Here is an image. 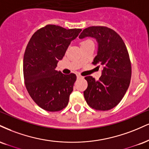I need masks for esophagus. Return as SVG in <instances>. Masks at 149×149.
<instances>
[{
  "label": "esophagus",
  "mask_w": 149,
  "mask_h": 149,
  "mask_svg": "<svg viewBox=\"0 0 149 149\" xmlns=\"http://www.w3.org/2000/svg\"><path fill=\"white\" fill-rule=\"evenodd\" d=\"M82 77L80 75H77V78H81Z\"/></svg>",
  "instance_id": "obj_1"
}]
</instances>
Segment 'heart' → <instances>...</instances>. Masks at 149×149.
Returning a JSON list of instances; mask_svg holds the SVG:
<instances>
[{
    "mask_svg": "<svg viewBox=\"0 0 149 149\" xmlns=\"http://www.w3.org/2000/svg\"><path fill=\"white\" fill-rule=\"evenodd\" d=\"M89 42H92V41L90 40V39H86V40L83 41V42H82L81 43V44H87V43H89Z\"/></svg>",
    "mask_w": 149,
    "mask_h": 149,
    "instance_id": "1",
    "label": "heart"
}]
</instances>
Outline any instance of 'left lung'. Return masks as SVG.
<instances>
[{"label":"left lung","mask_w":149,"mask_h":149,"mask_svg":"<svg viewBox=\"0 0 149 149\" xmlns=\"http://www.w3.org/2000/svg\"><path fill=\"white\" fill-rule=\"evenodd\" d=\"M86 37H92L97 42V54L93 64H99L103 70L98 80L90 76L85 77L88 86L84 96L93 109L110 110L121 101L130 85L131 64L126 46L121 37L107 27L85 28L79 38Z\"/></svg>","instance_id":"1"}]
</instances>
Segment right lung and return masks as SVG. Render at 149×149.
I'll return each instance as SVG.
<instances>
[{"instance_id":"add662e5","label":"right lung","mask_w":149,"mask_h":149,"mask_svg":"<svg viewBox=\"0 0 149 149\" xmlns=\"http://www.w3.org/2000/svg\"><path fill=\"white\" fill-rule=\"evenodd\" d=\"M81 31L47 25L37 30L27 45L23 57L25 84L33 101L44 110L56 112L68 105L76 76L63 74L55 68Z\"/></svg>"}]
</instances>
